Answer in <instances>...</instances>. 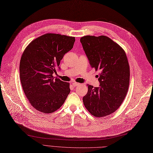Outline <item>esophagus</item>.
Here are the masks:
<instances>
[{
  "label": "esophagus",
  "mask_w": 153,
  "mask_h": 153,
  "mask_svg": "<svg viewBox=\"0 0 153 153\" xmlns=\"http://www.w3.org/2000/svg\"><path fill=\"white\" fill-rule=\"evenodd\" d=\"M71 83H72L73 86H75H75H79V85H80L79 83H76V82H72Z\"/></svg>",
  "instance_id": "obj_1"
}]
</instances>
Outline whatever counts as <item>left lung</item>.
Returning a JSON list of instances; mask_svg holds the SVG:
<instances>
[{
	"instance_id": "obj_1",
	"label": "left lung",
	"mask_w": 153,
	"mask_h": 153,
	"mask_svg": "<svg viewBox=\"0 0 153 153\" xmlns=\"http://www.w3.org/2000/svg\"><path fill=\"white\" fill-rule=\"evenodd\" d=\"M91 68L100 71V87L88 85L83 101L86 109L96 117L114 112L127 95L130 67L124 50L105 36H85L80 39Z\"/></svg>"
}]
</instances>
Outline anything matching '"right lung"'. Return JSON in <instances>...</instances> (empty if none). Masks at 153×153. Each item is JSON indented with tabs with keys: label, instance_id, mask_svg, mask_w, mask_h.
Instances as JSON below:
<instances>
[{
	"label": "right lung",
	"instance_id": "obj_1",
	"mask_svg": "<svg viewBox=\"0 0 153 153\" xmlns=\"http://www.w3.org/2000/svg\"><path fill=\"white\" fill-rule=\"evenodd\" d=\"M75 37L47 33L32 41L20 62L23 91L36 110L51 114L64 103L70 92V83L55 78L53 74L67 52L74 47Z\"/></svg>",
	"mask_w": 153,
	"mask_h": 153
}]
</instances>
